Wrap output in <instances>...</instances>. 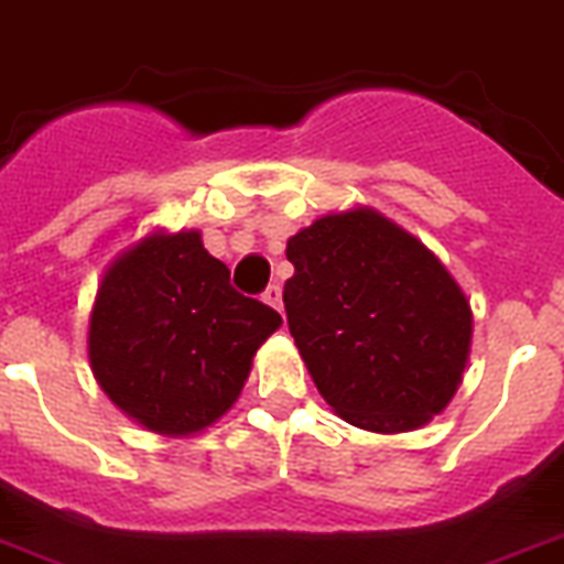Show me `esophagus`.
I'll use <instances>...</instances> for the list:
<instances>
[{
  "instance_id": "esophagus-1",
  "label": "esophagus",
  "mask_w": 564,
  "mask_h": 564,
  "mask_svg": "<svg viewBox=\"0 0 564 564\" xmlns=\"http://www.w3.org/2000/svg\"><path fill=\"white\" fill-rule=\"evenodd\" d=\"M263 301H267L269 306H274V310L281 312L283 310V290L278 286V283H269L267 292H263Z\"/></svg>"
}]
</instances>
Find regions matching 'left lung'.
Masks as SVG:
<instances>
[{
  "mask_svg": "<svg viewBox=\"0 0 564 564\" xmlns=\"http://www.w3.org/2000/svg\"><path fill=\"white\" fill-rule=\"evenodd\" d=\"M286 324L318 392L372 433L424 427L456 395L473 315L442 260L372 209L326 215L286 243Z\"/></svg>",
  "mask_w": 564,
  "mask_h": 564,
  "instance_id": "8db88e82",
  "label": "left lung"
}]
</instances>
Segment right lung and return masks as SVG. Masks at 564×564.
<instances>
[{"label":"right lung","mask_w":564,"mask_h":564,"mask_svg":"<svg viewBox=\"0 0 564 564\" xmlns=\"http://www.w3.org/2000/svg\"><path fill=\"white\" fill-rule=\"evenodd\" d=\"M281 315L229 283L200 231L151 235L99 283L88 358L99 387L151 433L188 435L238 401Z\"/></svg>","instance_id":"add662e5"}]
</instances>
